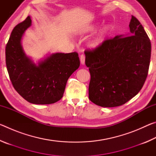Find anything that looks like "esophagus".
<instances>
[{
    "mask_svg": "<svg viewBox=\"0 0 156 156\" xmlns=\"http://www.w3.org/2000/svg\"><path fill=\"white\" fill-rule=\"evenodd\" d=\"M80 63L82 65L84 64V62H85V56L84 54H81L80 57Z\"/></svg>",
    "mask_w": 156,
    "mask_h": 156,
    "instance_id": "obj_1",
    "label": "esophagus"
}]
</instances>
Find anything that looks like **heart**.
Here are the masks:
<instances>
[{
  "label": "heart",
  "mask_w": 156,
  "mask_h": 156,
  "mask_svg": "<svg viewBox=\"0 0 156 156\" xmlns=\"http://www.w3.org/2000/svg\"><path fill=\"white\" fill-rule=\"evenodd\" d=\"M98 27V25H89L84 30L82 31V33H91L94 32L96 30ZM111 31H112V27L109 25H104L101 30H100L97 36L95 37L94 39L91 41V45L92 47H98L101 45V44L104 43V41L106 39V37L110 34Z\"/></svg>",
  "instance_id": "1"
}]
</instances>
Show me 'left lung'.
<instances>
[{
	"label": "left lung",
	"mask_w": 156,
	"mask_h": 156,
	"mask_svg": "<svg viewBox=\"0 0 156 156\" xmlns=\"http://www.w3.org/2000/svg\"><path fill=\"white\" fill-rule=\"evenodd\" d=\"M127 35L116 36L94 49H86L91 80L89 98L103 107L122 105L138 94L147 77L151 44L144 27L132 16Z\"/></svg>",
	"instance_id": "left-lung-1"
}]
</instances>
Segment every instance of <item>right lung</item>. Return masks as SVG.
Instances as JSON below:
<instances>
[{"label":"right lung","mask_w":156,"mask_h":156,"mask_svg":"<svg viewBox=\"0 0 156 156\" xmlns=\"http://www.w3.org/2000/svg\"><path fill=\"white\" fill-rule=\"evenodd\" d=\"M31 25L28 16L12 30L5 48L7 72L16 91L27 101L55 103L62 98L68 78L80 66L78 54L55 53L35 64L21 44L23 34Z\"/></svg>","instance_id":"right-lung-1"}]
</instances>
